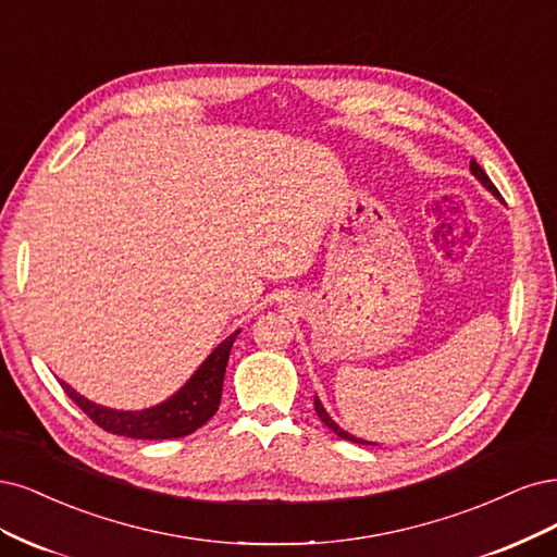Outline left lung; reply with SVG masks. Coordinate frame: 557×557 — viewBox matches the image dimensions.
I'll return each instance as SVG.
<instances>
[{
	"label": "left lung",
	"instance_id": "left-lung-1",
	"mask_svg": "<svg viewBox=\"0 0 557 557\" xmlns=\"http://www.w3.org/2000/svg\"><path fill=\"white\" fill-rule=\"evenodd\" d=\"M470 171H472V175L476 177V181L483 185V187H486L493 196H495V199H499L502 201V196H499V191H497V187L491 183V177L486 175V171H483L479 164H476V161L472 159L470 161ZM314 411H317V414H319V419L321 421H324V425L329 428V430H333V433L337 435V437H343V440H347V442H356V444H372L374 446V442H366V440H361V437H356V435H351V433H347V430H343V428H339L333 419H331V414H329V411L324 409V405H321V400L314 396Z\"/></svg>",
	"mask_w": 557,
	"mask_h": 557
}]
</instances>
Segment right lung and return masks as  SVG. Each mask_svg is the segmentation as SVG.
Masks as SVG:
<instances>
[{
	"mask_svg": "<svg viewBox=\"0 0 557 557\" xmlns=\"http://www.w3.org/2000/svg\"><path fill=\"white\" fill-rule=\"evenodd\" d=\"M238 333L240 331L231 333L226 339H222L171 398L146 409L132 411L103 407L81 396V393L71 388L66 382L60 380V384L66 396L74 400L89 419L113 435H124L132 440L185 437L191 435L194 430H199L203 423H208L214 417V411L220 409L228 354L233 343H236Z\"/></svg>",
	"mask_w": 557,
	"mask_h": 557,
	"instance_id": "obj_1",
	"label": "right lung"
}]
</instances>
